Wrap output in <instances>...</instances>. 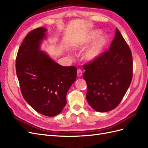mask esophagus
I'll use <instances>...</instances> for the list:
<instances>
[{"instance_id": "1", "label": "esophagus", "mask_w": 148, "mask_h": 148, "mask_svg": "<svg viewBox=\"0 0 148 148\" xmlns=\"http://www.w3.org/2000/svg\"><path fill=\"white\" fill-rule=\"evenodd\" d=\"M82 75H83V71H82V70L81 69H77V76H78V77H82Z\"/></svg>"}]
</instances>
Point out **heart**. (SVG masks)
<instances>
[{
    "mask_svg": "<svg viewBox=\"0 0 148 148\" xmlns=\"http://www.w3.org/2000/svg\"><path fill=\"white\" fill-rule=\"evenodd\" d=\"M99 31H94L93 33L89 35L88 41L89 42L93 41L94 39H95L99 35ZM107 42V38L106 36H102L99 37L94 42V44L90 47H89L85 51L84 53V59L89 61H92L97 59L101 55L103 49H104Z\"/></svg>",
    "mask_w": 148,
    "mask_h": 148,
    "instance_id": "obj_1",
    "label": "heart"
}]
</instances>
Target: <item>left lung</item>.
I'll use <instances>...</instances> for the list:
<instances>
[{
	"instance_id": "8db88e82",
	"label": "left lung",
	"mask_w": 148,
	"mask_h": 148,
	"mask_svg": "<svg viewBox=\"0 0 148 148\" xmlns=\"http://www.w3.org/2000/svg\"><path fill=\"white\" fill-rule=\"evenodd\" d=\"M83 67L89 106L100 112L117 107L127 92L133 77L132 52L117 28L109 50Z\"/></svg>"
}]
</instances>
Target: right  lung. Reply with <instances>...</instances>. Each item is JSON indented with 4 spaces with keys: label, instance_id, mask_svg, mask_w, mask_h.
<instances>
[{
    "label": "right lung",
    "instance_id": "add662e5",
    "mask_svg": "<svg viewBox=\"0 0 148 148\" xmlns=\"http://www.w3.org/2000/svg\"><path fill=\"white\" fill-rule=\"evenodd\" d=\"M46 29L38 28L25 38L16 58V73L25 100L42 115L53 117L66 104V95L77 79L75 66L57 64L39 51Z\"/></svg>",
    "mask_w": 148,
    "mask_h": 148
}]
</instances>
